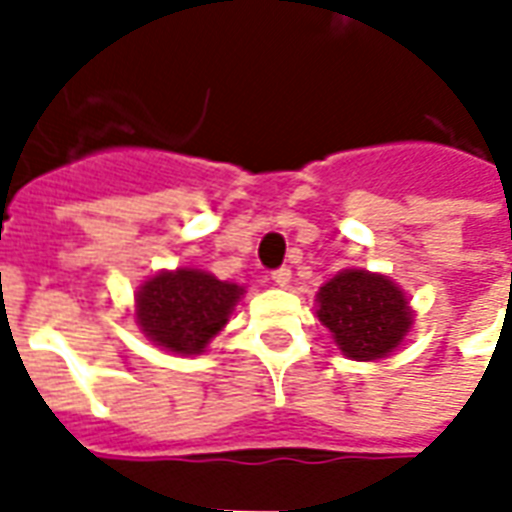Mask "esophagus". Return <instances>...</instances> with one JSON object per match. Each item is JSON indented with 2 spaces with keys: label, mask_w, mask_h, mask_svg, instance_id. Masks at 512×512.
Wrapping results in <instances>:
<instances>
[{
  "label": "esophagus",
  "mask_w": 512,
  "mask_h": 512,
  "mask_svg": "<svg viewBox=\"0 0 512 512\" xmlns=\"http://www.w3.org/2000/svg\"><path fill=\"white\" fill-rule=\"evenodd\" d=\"M271 279H274V285H279V288H288V285H290V268L288 266L277 268V271L271 274Z\"/></svg>",
  "instance_id": "esophagus-1"
}]
</instances>
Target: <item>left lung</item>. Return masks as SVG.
I'll use <instances>...</instances> for the list:
<instances>
[{"instance_id":"1","label":"left lung","mask_w":512,"mask_h":512,"mask_svg":"<svg viewBox=\"0 0 512 512\" xmlns=\"http://www.w3.org/2000/svg\"><path fill=\"white\" fill-rule=\"evenodd\" d=\"M315 315L343 356L354 362L386 359L414 326L406 290L386 274L365 268H343L321 285Z\"/></svg>"}]
</instances>
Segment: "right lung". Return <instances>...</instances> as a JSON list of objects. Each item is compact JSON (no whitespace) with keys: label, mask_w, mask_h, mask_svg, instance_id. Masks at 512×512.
<instances>
[{"label":"right lung","mask_w":512,"mask_h":512,"mask_svg":"<svg viewBox=\"0 0 512 512\" xmlns=\"http://www.w3.org/2000/svg\"><path fill=\"white\" fill-rule=\"evenodd\" d=\"M244 293V285L216 279L205 268H164L136 288L134 323L161 351L197 356L230 323Z\"/></svg>","instance_id":"1"}]
</instances>
